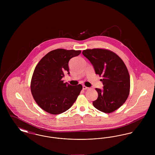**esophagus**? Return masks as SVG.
I'll use <instances>...</instances> for the list:
<instances>
[{
  "mask_svg": "<svg viewBox=\"0 0 155 155\" xmlns=\"http://www.w3.org/2000/svg\"><path fill=\"white\" fill-rule=\"evenodd\" d=\"M82 88L84 90H86V89H88V87H86V86H85V85H83L82 86Z\"/></svg>",
  "mask_w": 155,
  "mask_h": 155,
  "instance_id": "obj_1",
  "label": "esophagus"
}]
</instances>
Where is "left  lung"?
I'll return each instance as SVG.
<instances>
[{"mask_svg": "<svg viewBox=\"0 0 155 155\" xmlns=\"http://www.w3.org/2000/svg\"><path fill=\"white\" fill-rule=\"evenodd\" d=\"M82 54L91 61L96 74L103 78V89L96 88L98 97L94 106L110 113L125 103L130 94V77L125 63L117 54L106 49L84 50Z\"/></svg>", "mask_w": 155, "mask_h": 155, "instance_id": "1", "label": "left lung"}]
</instances>
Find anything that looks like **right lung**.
Here are the masks:
<instances>
[{"label":"right lung","instance_id":"1","mask_svg":"<svg viewBox=\"0 0 155 155\" xmlns=\"http://www.w3.org/2000/svg\"><path fill=\"white\" fill-rule=\"evenodd\" d=\"M81 51L57 49L48 53L38 62L31 81V91L37 104L44 110L59 114L68 110L80 95L81 84L71 86L61 80L70 74V59Z\"/></svg>","mask_w":155,"mask_h":155}]
</instances>
